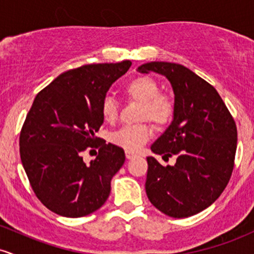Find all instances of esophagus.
Masks as SVG:
<instances>
[{
    "instance_id": "34e87169",
    "label": "esophagus",
    "mask_w": 254,
    "mask_h": 254,
    "mask_svg": "<svg viewBox=\"0 0 254 254\" xmlns=\"http://www.w3.org/2000/svg\"><path fill=\"white\" fill-rule=\"evenodd\" d=\"M125 156H127V159H132V157L136 156V154L133 153V151L127 150V151H125Z\"/></svg>"
}]
</instances>
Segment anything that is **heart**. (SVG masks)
Instances as JSON below:
<instances>
[{"label": "heart", "mask_w": 254, "mask_h": 254, "mask_svg": "<svg viewBox=\"0 0 254 254\" xmlns=\"http://www.w3.org/2000/svg\"><path fill=\"white\" fill-rule=\"evenodd\" d=\"M124 94L130 100L141 104L139 119H149L157 127H166L176 113V104L168 94L160 93V84L150 76H138L124 87ZM117 101L106 97L101 104V116L106 123H115L118 119ZM154 130L149 123L127 125L111 135V142L127 150H137L153 137Z\"/></svg>", "instance_id": "heart-1"}]
</instances>
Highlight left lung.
Listing matches in <instances>:
<instances>
[{"mask_svg": "<svg viewBox=\"0 0 254 254\" xmlns=\"http://www.w3.org/2000/svg\"><path fill=\"white\" fill-rule=\"evenodd\" d=\"M139 72L155 71L170 80L176 113L167 130L151 145L174 166L147 157L145 192L150 203L171 217L196 215L221 196L234 168L238 131L217 90L182 64L150 62Z\"/></svg>", "mask_w": 254, "mask_h": 254, "instance_id": "obj_1", "label": "left lung"}]
</instances>
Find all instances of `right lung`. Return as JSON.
<instances>
[{
    "label": "right lung",
    "mask_w": 254,
    "mask_h": 254,
    "mask_svg": "<svg viewBox=\"0 0 254 254\" xmlns=\"http://www.w3.org/2000/svg\"><path fill=\"white\" fill-rule=\"evenodd\" d=\"M121 63L86 64L40 90L20 132V157L32 190L49 210L82 217L110 196L111 179L125 161L123 148L95 137L104 123L101 104L111 84L130 68ZM98 147L90 164L82 153Z\"/></svg>",
    "instance_id": "obj_1"
}]
</instances>
